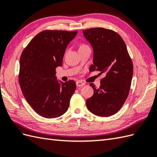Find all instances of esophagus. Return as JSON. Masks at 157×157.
Segmentation results:
<instances>
[{"instance_id": "34e87169", "label": "esophagus", "mask_w": 157, "mask_h": 157, "mask_svg": "<svg viewBox=\"0 0 157 157\" xmlns=\"http://www.w3.org/2000/svg\"><path fill=\"white\" fill-rule=\"evenodd\" d=\"M84 85H85V83H84L83 82H80V81L76 82V86H77L78 87H82Z\"/></svg>"}]
</instances>
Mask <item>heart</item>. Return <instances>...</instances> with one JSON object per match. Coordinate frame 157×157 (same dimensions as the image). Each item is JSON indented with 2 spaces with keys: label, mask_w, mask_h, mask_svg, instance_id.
<instances>
[{
  "label": "heart",
  "mask_w": 157,
  "mask_h": 157,
  "mask_svg": "<svg viewBox=\"0 0 157 157\" xmlns=\"http://www.w3.org/2000/svg\"><path fill=\"white\" fill-rule=\"evenodd\" d=\"M82 46H86V45H82V46H81L80 47H82Z\"/></svg>",
  "instance_id": "heart-1"
}]
</instances>
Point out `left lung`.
Wrapping results in <instances>:
<instances>
[{
    "instance_id": "8db88e82",
    "label": "left lung",
    "mask_w": 157,
    "mask_h": 157,
    "mask_svg": "<svg viewBox=\"0 0 157 157\" xmlns=\"http://www.w3.org/2000/svg\"><path fill=\"white\" fill-rule=\"evenodd\" d=\"M83 36L94 51L90 71L98 70L105 76L94 95L86 100L90 112L100 117H109L121 108L129 93L133 66L123 38L115 31L103 28L83 30Z\"/></svg>"
}]
</instances>
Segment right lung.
<instances>
[{"label":"right lung","instance_id":"1","mask_svg":"<svg viewBox=\"0 0 157 157\" xmlns=\"http://www.w3.org/2000/svg\"><path fill=\"white\" fill-rule=\"evenodd\" d=\"M77 34V30H44L31 40L21 54L20 86L27 102L42 117H60L69 107L75 82L58 81L56 68L62 66L67 46Z\"/></svg>","mask_w":157,"mask_h":157}]
</instances>
